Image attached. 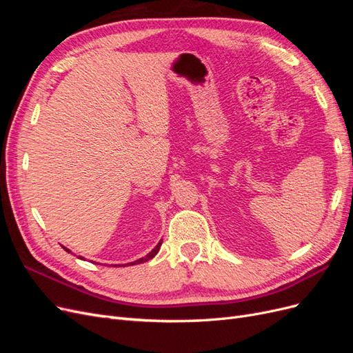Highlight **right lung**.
<instances>
[{
    "instance_id": "right-lung-1",
    "label": "right lung",
    "mask_w": 353,
    "mask_h": 353,
    "mask_svg": "<svg viewBox=\"0 0 353 353\" xmlns=\"http://www.w3.org/2000/svg\"><path fill=\"white\" fill-rule=\"evenodd\" d=\"M160 245H162V240H160L159 243H157V245H156V248L150 252V253H148L147 256H144V258H141V259H138V261H134V262H130V263H126V265H135V263H143V262H147V261H150V259H153L154 258V256L157 254V252H159V249H160ZM61 248L63 249H65L68 253H70V250L69 249H66L65 248V245H61ZM79 259H82V256H79Z\"/></svg>"
}]
</instances>
